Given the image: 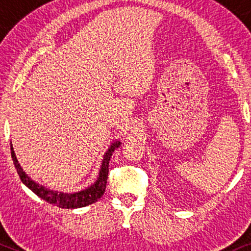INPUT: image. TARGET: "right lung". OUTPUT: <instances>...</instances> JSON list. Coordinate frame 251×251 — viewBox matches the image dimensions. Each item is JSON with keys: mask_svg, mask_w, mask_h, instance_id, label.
I'll list each match as a JSON object with an SVG mask.
<instances>
[{"mask_svg": "<svg viewBox=\"0 0 251 251\" xmlns=\"http://www.w3.org/2000/svg\"><path fill=\"white\" fill-rule=\"evenodd\" d=\"M121 145L120 140H114L111 145H109L108 150L106 151L104 156H102L101 166L99 169L98 177L94 184H91L90 186L81 190L78 192H74V193H65V192H58L50 190L43 185H40L36 183L35 180H33L28 175H27L24 169L20 166L19 161L17 160L16 153L13 151L12 143H10V150H11V157L13 160V164L17 169L20 179H22L23 184H25L30 191L34 192L37 197L43 199L44 201L49 202V203L57 205L59 208L64 209H75V208H82L87 207L89 204L95 203L104 194L106 183H107V176H108V163L111 160L112 154L118 147Z\"/></svg>", "mask_w": 251, "mask_h": 251, "instance_id": "add662e5", "label": "right lung"}]
</instances>
